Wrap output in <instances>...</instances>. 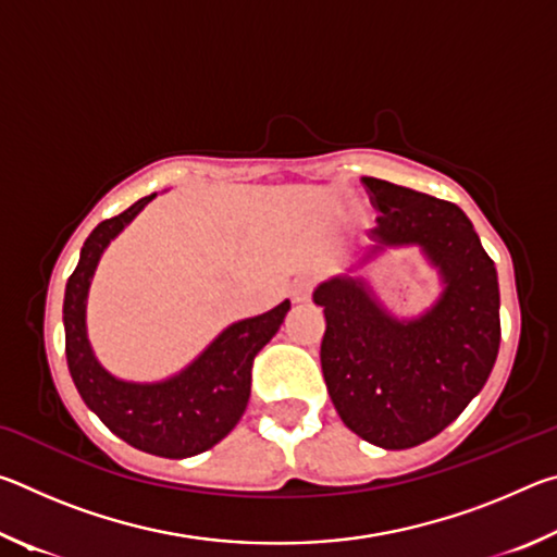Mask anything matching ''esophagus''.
<instances>
[{"label":"esophagus","instance_id":"esophagus-1","mask_svg":"<svg viewBox=\"0 0 557 557\" xmlns=\"http://www.w3.org/2000/svg\"><path fill=\"white\" fill-rule=\"evenodd\" d=\"M312 289H314V282L309 277H297L295 282H292L289 287V297L292 301H297V305H301V301H309V297H312Z\"/></svg>","mask_w":557,"mask_h":557}]
</instances>
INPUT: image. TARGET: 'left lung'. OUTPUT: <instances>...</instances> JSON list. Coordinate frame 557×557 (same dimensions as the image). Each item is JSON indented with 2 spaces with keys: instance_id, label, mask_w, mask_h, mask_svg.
<instances>
[{
  "instance_id": "obj_1",
  "label": "left lung",
  "mask_w": 557,
  "mask_h": 557,
  "mask_svg": "<svg viewBox=\"0 0 557 557\" xmlns=\"http://www.w3.org/2000/svg\"><path fill=\"white\" fill-rule=\"evenodd\" d=\"M381 211L373 252L420 245L445 292L418 319L398 322L363 280L332 277L314 289L324 307L322 371L344 425L371 445L408 449L440 435L484 388L502 344L498 280L459 206L363 176Z\"/></svg>"
}]
</instances>
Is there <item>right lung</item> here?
Returning <instances> with one entry per match:
<instances>
[{
	"label": "right lung",
	"instance_id": "1",
	"mask_svg": "<svg viewBox=\"0 0 557 557\" xmlns=\"http://www.w3.org/2000/svg\"><path fill=\"white\" fill-rule=\"evenodd\" d=\"M145 196L115 219L102 221L83 243L63 297L65 358L81 398L110 432L157 457L201 455L228 435L250 398L252 361L277 334L289 312L285 299L270 312L235 322L182 373L159 383H129L110 375L92 354L86 332V301L92 272L108 243L154 199Z\"/></svg>",
	"mask_w": 557,
	"mask_h": 557
}]
</instances>
